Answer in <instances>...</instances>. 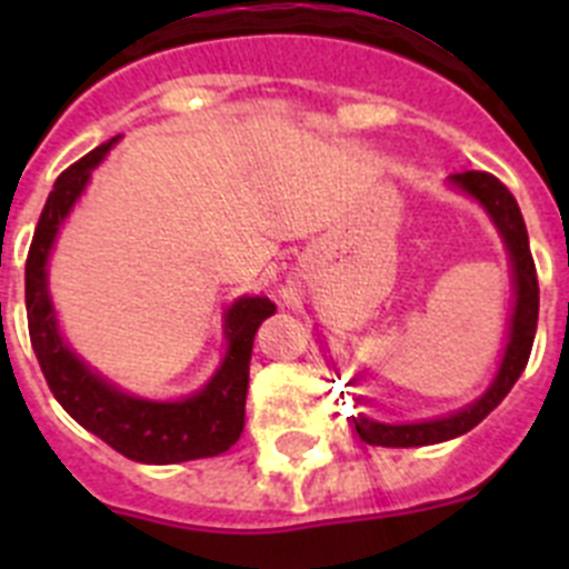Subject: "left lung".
Returning a JSON list of instances; mask_svg holds the SVG:
<instances>
[{
  "label": "left lung",
  "mask_w": 569,
  "mask_h": 569,
  "mask_svg": "<svg viewBox=\"0 0 569 569\" xmlns=\"http://www.w3.org/2000/svg\"><path fill=\"white\" fill-rule=\"evenodd\" d=\"M447 182H450V188L461 190V193H467L485 208V213L490 216V222L496 224L501 241H505L507 256H510L512 296L516 299H512L510 336H507L505 356H501L499 373H496L492 385L472 405L461 407L456 413L427 421H410V425H385V421L367 419V416H356V430H359V436L367 445L425 447L450 441L456 436H465L479 421H485L490 416V410H496L501 405V399L510 393V387L525 373L527 359H530L536 325H539V279H536L530 239H527V228L525 219H521L519 204H516L510 190L496 176L481 173V170L453 173Z\"/></svg>",
  "instance_id": "1"
}]
</instances>
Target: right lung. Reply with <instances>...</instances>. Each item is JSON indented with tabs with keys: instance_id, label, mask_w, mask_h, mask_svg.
<instances>
[{
	"instance_id": "1",
	"label": "right lung",
	"mask_w": 569,
	"mask_h": 569,
	"mask_svg": "<svg viewBox=\"0 0 569 569\" xmlns=\"http://www.w3.org/2000/svg\"><path fill=\"white\" fill-rule=\"evenodd\" d=\"M122 136L90 150L57 179L39 216L24 264V305H28L30 345L48 379L50 393L70 419L84 430L142 465H179V461L219 456L239 441L244 430L250 353L259 325L276 313L268 296H239L224 310V359L219 361L208 385L184 399L156 401L133 396L97 373L79 359L62 339L57 310L48 290V261L57 244L59 228L70 216L90 173L102 164L108 150Z\"/></svg>"
}]
</instances>
